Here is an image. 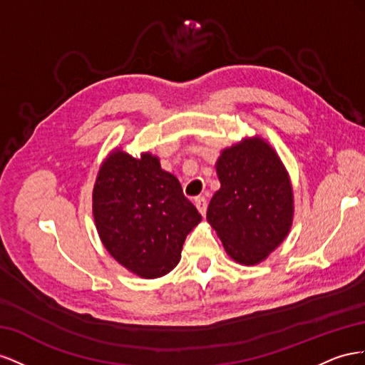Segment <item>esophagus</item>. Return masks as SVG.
<instances>
[{
  "label": "esophagus",
  "instance_id": "esophagus-1",
  "mask_svg": "<svg viewBox=\"0 0 365 365\" xmlns=\"http://www.w3.org/2000/svg\"><path fill=\"white\" fill-rule=\"evenodd\" d=\"M194 205H195V207H197V210H199V212H200L202 215H205V214H206L207 202H206L205 197H197V199L194 200Z\"/></svg>",
  "mask_w": 365,
  "mask_h": 365
}]
</instances>
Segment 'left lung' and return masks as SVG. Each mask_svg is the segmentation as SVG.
Listing matches in <instances>:
<instances>
[{
	"instance_id": "obj_1",
	"label": "left lung",
	"mask_w": 365,
	"mask_h": 365,
	"mask_svg": "<svg viewBox=\"0 0 365 365\" xmlns=\"http://www.w3.org/2000/svg\"><path fill=\"white\" fill-rule=\"evenodd\" d=\"M218 190L206 218L237 263L258 264L287 237L294 192L283 162L262 138L245 139L218 158Z\"/></svg>"
}]
</instances>
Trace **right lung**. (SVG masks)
Returning a JSON list of instances; mask_svg holds the SVG:
<instances>
[{"instance_id":"right-lung-1","label":"right lung","mask_w":365,"mask_h":365,"mask_svg":"<svg viewBox=\"0 0 365 365\" xmlns=\"http://www.w3.org/2000/svg\"><path fill=\"white\" fill-rule=\"evenodd\" d=\"M93 217L111 257L142 278L166 275L180 262L182 246L202 220L177 177L155 155L134 159L114 150L93 188Z\"/></svg>"}]
</instances>
